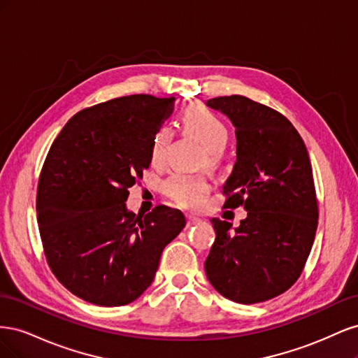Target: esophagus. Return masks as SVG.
<instances>
[{
	"mask_svg": "<svg viewBox=\"0 0 358 358\" xmlns=\"http://www.w3.org/2000/svg\"><path fill=\"white\" fill-rule=\"evenodd\" d=\"M187 221H188V227H189V225H196V224H199L201 220H200V218H197V216L188 215V216H187Z\"/></svg>",
	"mask_w": 358,
	"mask_h": 358,
	"instance_id": "34e87169",
	"label": "esophagus"
}]
</instances>
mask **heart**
Wrapping results in <instances>:
<instances>
[{"mask_svg": "<svg viewBox=\"0 0 358 358\" xmlns=\"http://www.w3.org/2000/svg\"><path fill=\"white\" fill-rule=\"evenodd\" d=\"M183 133L196 137L204 146L201 164L215 169L221 161L222 149L229 142V129L222 119L215 115L208 107L192 104L183 110L182 116ZM173 133L167 125H161L150 140V162L154 166H162L166 161ZM209 183L201 175L191 173H175L164 182V192L169 199L178 203L182 208H199L206 196L209 194Z\"/></svg>", "mask_w": 358, "mask_h": 358, "instance_id": "obj_1", "label": "heart"}]
</instances>
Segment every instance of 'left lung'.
<instances>
[{"instance_id": "8db88e82", "label": "left lung", "mask_w": 358, "mask_h": 358, "mask_svg": "<svg viewBox=\"0 0 358 358\" xmlns=\"http://www.w3.org/2000/svg\"><path fill=\"white\" fill-rule=\"evenodd\" d=\"M236 128L237 159L224 183L225 208L243 206L233 224L212 218L216 239L204 262L225 299L252 305L282 294L299 279L315 239L318 201L305 142L288 119L243 95L206 101Z\"/></svg>"}]
</instances>
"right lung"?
Returning a JSON list of instances; mask_svg holds the SVG:
<instances>
[{
  "label": "right lung",
  "instance_id": "obj_1",
  "mask_svg": "<svg viewBox=\"0 0 358 358\" xmlns=\"http://www.w3.org/2000/svg\"><path fill=\"white\" fill-rule=\"evenodd\" d=\"M173 101L137 94L88 107L49 149L37 188L38 230L53 275L85 301L122 306L138 299L162 249L187 224L167 206L143 216L125 204Z\"/></svg>",
  "mask_w": 358,
  "mask_h": 358
}]
</instances>
